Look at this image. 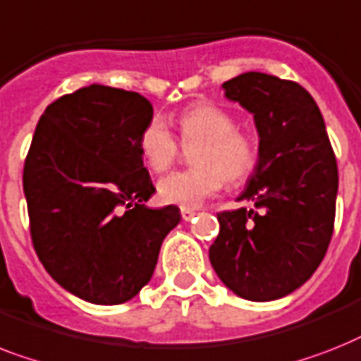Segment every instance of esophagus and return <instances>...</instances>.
<instances>
[{"mask_svg": "<svg viewBox=\"0 0 361 361\" xmlns=\"http://www.w3.org/2000/svg\"><path fill=\"white\" fill-rule=\"evenodd\" d=\"M196 215V209H190V207H181V219L183 221H190L192 216Z\"/></svg>", "mask_w": 361, "mask_h": 361, "instance_id": "esophagus-1", "label": "esophagus"}]
</instances>
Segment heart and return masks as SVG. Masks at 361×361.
<instances>
[{
    "instance_id": "1",
    "label": "heart",
    "mask_w": 361,
    "mask_h": 361,
    "mask_svg": "<svg viewBox=\"0 0 361 361\" xmlns=\"http://www.w3.org/2000/svg\"><path fill=\"white\" fill-rule=\"evenodd\" d=\"M235 118L213 104H195L178 116L180 139L196 148L192 163L198 169L172 172L157 183L165 204L196 207L219 192L224 180L237 185L254 172L257 146L250 135L235 130ZM139 150L154 172H163L178 159L180 145L159 116L152 118L140 133Z\"/></svg>"
}]
</instances>
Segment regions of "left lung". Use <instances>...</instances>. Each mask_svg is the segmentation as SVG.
Segmentation results:
<instances>
[{
    "label": "left lung",
    "instance_id": "obj_1",
    "mask_svg": "<svg viewBox=\"0 0 361 361\" xmlns=\"http://www.w3.org/2000/svg\"><path fill=\"white\" fill-rule=\"evenodd\" d=\"M224 96L254 114L256 169L237 200L219 213L209 262L237 297L267 302L310 280L330 245L338 163L315 99L295 81L247 72L222 85Z\"/></svg>",
    "mask_w": 361,
    "mask_h": 361
}]
</instances>
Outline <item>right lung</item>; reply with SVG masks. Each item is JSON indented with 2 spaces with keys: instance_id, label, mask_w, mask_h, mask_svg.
<instances>
[{
  "instance_id": "add662e5",
  "label": "right lung",
  "mask_w": 361,
  "mask_h": 361,
  "mask_svg": "<svg viewBox=\"0 0 361 361\" xmlns=\"http://www.w3.org/2000/svg\"><path fill=\"white\" fill-rule=\"evenodd\" d=\"M154 116L145 96L90 85L49 104L23 165L38 259L87 302H128L150 282L180 209L145 206L155 187L139 139Z\"/></svg>"
}]
</instances>
